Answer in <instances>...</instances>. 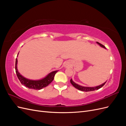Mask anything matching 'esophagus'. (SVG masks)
<instances>
[{
    "label": "esophagus",
    "instance_id": "1",
    "mask_svg": "<svg viewBox=\"0 0 126 126\" xmlns=\"http://www.w3.org/2000/svg\"><path fill=\"white\" fill-rule=\"evenodd\" d=\"M68 64H66V66H66V67H67V66H68Z\"/></svg>",
    "mask_w": 126,
    "mask_h": 126
}]
</instances>
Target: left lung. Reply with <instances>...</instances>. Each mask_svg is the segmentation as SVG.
Returning <instances> with one entry per match:
<instances>
[{
  "label": "left lung",
  "mask_w": 126,
  "mask_h": 126,
  "mask_svg": "<svg viewBox=\"0 0 126 126\" xmlns=\"http://www.w3.org/2000/svg\"><path fill=\"white\" fill-rule=\"evenodd\" d=\"M97 43L99 45H100L101 47L104 48L106 49L105 47L104 46V45L101 44L100 43H98V42H97ZM70 82L71 84L74 87H75L76 88H77V89L79 90H81V91H86V92H87V91H94L95 90H98L99 89H100V88H101L102 86H104L105 85V84L106 83V82H104V83H102V85H100V86H96V87H83L81 86H80L77 83H76L75 82H74L73 81H72V80L71 79H70Z\"/></svg>",
  "instance_id": "1"
}]
</instances>
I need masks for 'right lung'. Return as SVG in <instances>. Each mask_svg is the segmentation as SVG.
<instances>
[{"instance_id":"1","label":"right lung","mask_w":126,"mask_h":126,"mask_svg":"<svg viewBox=\"0 0 126 126\" xmlns=\"http://www.w3.org/2000/svg\"><path fill=\"white\" fill-rule=\"evenodd\" d=\"M17 59H16V63H15V70L18 79L19 80L21 83L26 87H28L29 89H33L35 90H40L44 87H47L52 81L54 79L55 74L58 71H54L49 74L45 78L38 80H32L27 79L23 76H22L19 72H18L17 67Z\"/></svg>"}]
</instances>
